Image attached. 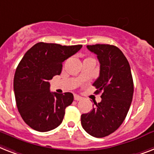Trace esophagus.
<instances>
[{"mask_svg":"<svg viewBox=\"0 0 154 154\" xmlns=\"http://www.w3.org/2000/svg\"><path fill=\"white\" fill-rule=\"evenodd\" d=\"M74 99H75V101H79V100H81V99H82V98L79 96V95H76V94H75V95L74 96Z\"/></svg>","mask_w":154,"mask_h":154,"instance_id":"esophagus-1","label":"esophagus"}]
</instances>
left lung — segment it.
Here are the masks:
<instances>
[{
    "label": "left lung",
    "mask_w": 154,
    "mask_h": 154,
    "mask_svg": "<svg viewBox=\"0 0 154 154\" xmlns=\"http://www.w3.org/2000/svg\"><path fill=\"white\" fill-rule=\"evenodd\" d=\"M97 55L100 71L93 86L102 92L96 107L81 115V124L90 135L104 137L121 126L130 109L134 94V82L130 64L122 51L114 45H87Z\"/></svg>",
    "instance_id": "left-lung-1"
}]
</instances>
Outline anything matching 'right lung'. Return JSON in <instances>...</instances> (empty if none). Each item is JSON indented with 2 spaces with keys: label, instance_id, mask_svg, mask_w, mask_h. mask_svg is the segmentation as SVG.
Wrapping results in <instances>:
<instances>
[{
  "label": "right lung",
  "instance_id": "obj_1",
  "mask_svg": "<svg viewBox=\"0 0 154 154\" xmlns=\"http://www.w3.org/2000/svg\"><path fill=\"white\" fill-rule=\"evenodd\" d=\"M81 48L40 42L20 60L13 81L15 98L20 116L33 130L47 132L62 122L65 109L72 103L74 96L70 92H51L49 80L60 75L63 62Z\"/></svg>",
  "mask_w": 154,
  "mask_h": 154
}]
</instances>
